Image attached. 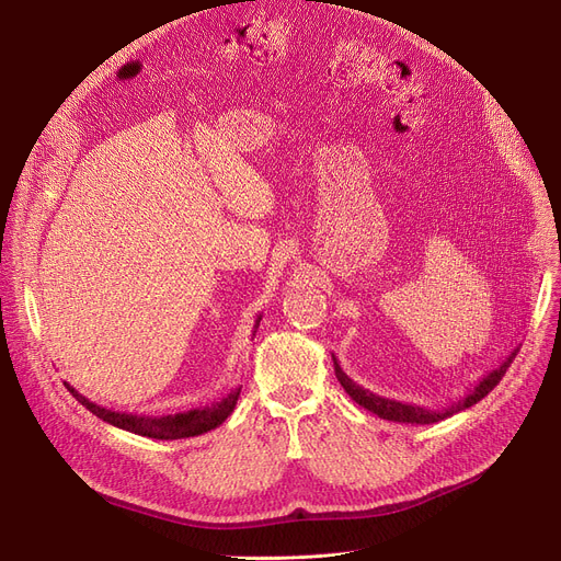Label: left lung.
<instances>
[{"label":"left lung","mask_w":561,"mask_h":561,"mask_svg":"<svg viewBox=\"0 0 561 561\" xmlns=\"http://www.w3.org/2000/svg\"><path fill=\"white\" fill-rule=\"evenodd\" d=\"M518 350H520V343H518L512 352H507L505 359L500 362L493 370H489V373L478 381V385H476L473 389H470L463 398H459V400L453 402L448 409H440V411H438V409H425V407H421V404H409V402L391 400V398H385V396H377V393H373V391L359 387L357 381L352 379V377H347L334 355H332V359H334V373H336V377H339V381H341V387L345 389V393H347L352 400H355L359 407L373 411V414H377L379 419H385V421L411 423V425H430V423H438V421H444V419H450V416L459 414V411L478 404L484 396H489V393L495 389L497 381L503 379V375L507 373V368H510V364L514 362Z\"/></svg>","instance_id":"8db88e82"}]
</instances>
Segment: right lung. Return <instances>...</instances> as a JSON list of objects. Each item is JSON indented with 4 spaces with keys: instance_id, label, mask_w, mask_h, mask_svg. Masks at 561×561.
Wrapping results in <instances>:
<instances>
[{
    "instance_id": "right-lung-1",
    "label": "right lung",
    "mask_w": 561,
    "mask_h": 561,
    "mask_svg": "<svg viewBox=\"0 0 561 561\" xmlns=\"http://www.w3.org/2000/svg\"><path fill=\"white\" fill-rule=\"evenodd\" d=\"M259 320H261V316L254 322V332L259 328ZM66 389L72 393V398H77V402H81L88 411H93V414L98 419H102L104 423L134 432L138 436L159 438V440L188 438V436H197V434H204L209 430H216L218 425H222L227 421V416L236 407V400H239V396H241V385H239L233 391H229L222 400H218L209 407H195V409L180 411V414H168V416H140V414H127V411H113V409L100 407L98 402H91L85 396H81L75 387L68 385V381H66Z\"/></svg>"
}]
</instances>
